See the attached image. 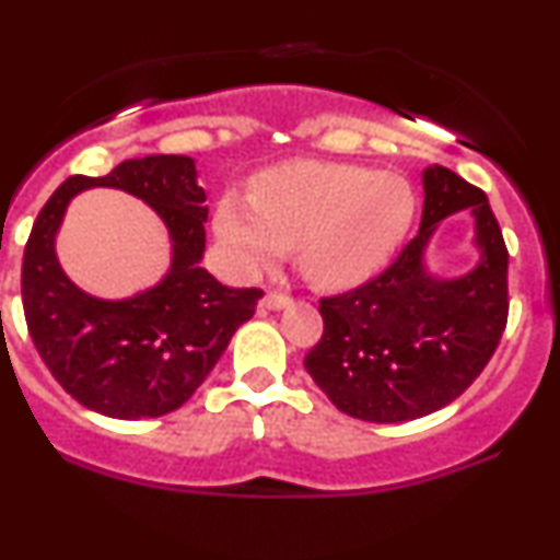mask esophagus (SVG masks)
I'll return each instance as SVG.
<instances>
[{
    "instance_id": "34e87169",
    "label": "esophagus",
    "mask_w": 560,
    "mask_h": 560,
    "mask_svg": "<svg viewBox=\"0 0 560 560\" xmlns=\"http://www.w3.org/2000/svg\"><path fill=\"white\" fill-rule=\"evenodd\" d=\"M289 305H292V300L281 292H271L260 300V307H266V310H284Z\"/></svg>"
}]
</instances>
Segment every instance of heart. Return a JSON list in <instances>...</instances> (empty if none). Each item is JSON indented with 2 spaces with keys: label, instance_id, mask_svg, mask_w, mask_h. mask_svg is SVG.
I'll use <instances>...</instances> for the list:
<instances>
[{
  "label": "heart",
  "instance_id": "b5f03b06",
  "mask_svg": "<svg viewBox=\"0 0 560 560\" xmlns=\"http://www.w3.org/2000/svg\"><path fill=\"white\" fill-rule=\"evenodd\" d=\"M412 219L415 192L396 174L289 161L262 172L250 198L224 195L215 234L242 273L273 266L298 245L302 273L315 287L349 289L394 258Z\"/></svg>",
  "mask_w": 560,
  "mask_h": 560
}]
</instances>
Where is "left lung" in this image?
Masks as SVG:
<instances>
[{
	"label": "left lung",
	"mask_w": 560,
	"mask_h": 560,
	"mask_svg": "<svg viewBox=\"0 0 560 560\" xmlns=\"http://www.w3.org/2000/svg\"><path fill=\"white\" fill-rule=\"evenodd\" d=\"M422 221L399 260L354 292L320 300L323 339L307 373L336 409L368 422H407L446 407L493 357L509 315V253L488 195L443 166L422 172ZM474 219L476 266L441 277L427 247L451 212Z\"/></svg>",
	"instance_id": "left-lung-1"
}]
</instances>
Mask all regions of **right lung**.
Here are the masks:
<instances>
[{"label": "right lung", "instance_id": "obj_1", "mask_svg": "<svg viewBox=\"0 0 560 560\" xmlns=\"http://www.w3.org/2000/svg\"><path fill=\"white\" fill-rule=\"evenodd\" d=\"M112 186L151 205L173 245L167 273L122 301L93 299L63 273L56 234L80 191ZM206 190L190 156L122 161L106 177L65 179L42 208L23 255V307L38 354L72 399L117 420L174 412L253 318L260 289H232L200 266Z\"/></svg>", "mask_w": 560, "mask_h": 560}]
</instances>
